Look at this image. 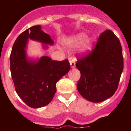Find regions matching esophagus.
Segmentation results:
<instances>
[{"label":"esophagus","instance_id":"obj_1","mask_svg":"<svg viewBox=\"0 0 131 131\" xmlns=\"http://www.w3.org/2000/svg\"><path fill=\"white\" fill-rule=\"evenodd\" d=\"M69 63H70V66H71V68H75V60L72 58H69Z\"/></svg>","mask_w":131,"mask_h":131}]
</instances>
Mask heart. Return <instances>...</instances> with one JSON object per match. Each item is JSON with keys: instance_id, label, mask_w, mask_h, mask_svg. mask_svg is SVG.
<instances>
[{"instance_id": "b5f03b06", "label": "heart", "mask_w": 131, "mask_h": 131, "mask_svg": "<svg viewBox=\"0 0 131 131\" xmlns=\"http://www.w3.org/2000/svg\"><path fill=\"white\" fill-rule=\"evenodd\" d=\"M87 39V36L83 33H80L75 36H73L70 39H68L64 41V45L68 48H74L79 45H81L84 42H85ZM91 49V45L88 44L84 47L83 51L84 52H86Z\"/></svg>"}]
</instances>
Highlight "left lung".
Returning a JSON list of instances; mask_svg holds the SVG:
<instances>
[{"mask_svg": "<svg viewBox=\"0 0 131 131\" xmlns=\"http://www.w3.org/2000/svg\"><path fill=\"white\" fill-rule=\"evenodd\" d=\"M81 73L77 83L80 94L92 102H100L114 94L123 69L121 43L111 30L100 34L92 52L78 58Z\"/></svg>", "mask_w": 131, "mask_h": 131, "instance_id": "1", "label": "left lung"}]
</instances>
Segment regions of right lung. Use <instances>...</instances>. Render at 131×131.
<instances>
[{
	"mask_svg": "<svg viewBox=\"0 0 131 131\" xmlns=\"http://www.w3.org/2000/svg\"><path fill=\"white\" fill-rule=\"evenodd\" d=\"M28 39L45 45H52L54 41L40 25H35L18 36L10 54V71L16 92L27 106L39 108L52 101L56 83L69 71L70 64L68 60L55 61L48 56L38 61L29 60L25 51Z\"/></svg>",
	"mask_w": 131,
	"mask_h": 131,
	"instance_id": "obj_1",
	"label": "right lung"
}]
</instances>
